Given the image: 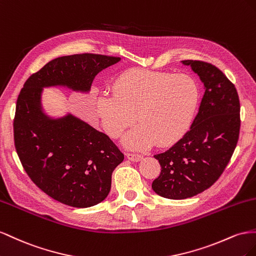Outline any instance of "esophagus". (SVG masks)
<instances>
[{
    "mask_svg": "<svg viewBox=\"0 0 256 256\" xmlns=\"http://www.w3.org/2000/svg\"><path fill=\"white\" fill-rule=\"evenodd\" d=\"M126 158L132 160V162H140V160H142V156L140 154H134V153H126Z\"/></svg>",
    "mask_w": 256,
    "mask_h": 256,
    "instance_id": "34e87169",
    "label": "esophagus"
}]
</instances>
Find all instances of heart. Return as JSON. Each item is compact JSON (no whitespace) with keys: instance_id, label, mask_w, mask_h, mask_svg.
Instances as JSON below:
<instances>
[{"instance_id":"heart-1","label":"heart","mask_w":256,"mask_h":256,"mask_svg":"<svg viewBox=\"0 0 256 256\" xmlns=\"http://www.w3.org/2000/svg\"><path fill=\"white\" fill-rule=\"evenodd\" d=\"M112 89L114 93L96 98V112L112 137H118L137 114L140 124L122 138L130 149L176 142L191 123L200 98L198 86L191 77L144 68L122 72Z\"/></svg>"}]
</instances>
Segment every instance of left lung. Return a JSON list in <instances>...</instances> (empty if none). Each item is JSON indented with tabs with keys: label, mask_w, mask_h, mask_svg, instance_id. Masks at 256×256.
<instances>
[{
	"label": "left lung",
	"mask_w": 256,
	"mask_h": 256,
	"mask_svg": "<svg viewBox=\"0 0 256 256\" xmlns=\"http://www.w3.org/2000/svg\"><path fill=\"white\" fill-rule=\"evenodd\" d=\"M181 62L200 77L205 93L184 137L154 156L162 170L152 188L170 200L188 198L212 186L230 162L240 130L238 93L228 78L210 63Z\"/></svg>",
	"instance_id": "8db88e82"
}]
</instances>
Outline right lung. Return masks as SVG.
Listing matches in <instances>:
<instances>
[{
  "label": "right lung",
  "instance_id": "add662e5",
  "mask_svg": "<svg viewBox=\"0 0 256 256\" xmlns=\"http://www.w3.org/2000/svg\"><path fill=\"white\" fill-rule=\"evenodd\" d=\"M120 58L82 54L56 58L28 78L17 100L14 147L28 177L64 205L88 208L103 202L123 153L103 132L68 112L52 116L42 106V91L64 88L89 94L100 72Z\"/></svg>",
  "mask_w": 256,
  "mask_h": 256
}]
</instances>
